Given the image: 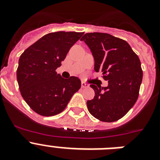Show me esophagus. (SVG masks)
I'll return each mask as SVG.
<instances>
[{"instance_id": "obj_1", "label": "esophagus", "mask_w": 160, "mask_h": 160, "mask_svg": "<svg viewBox=\"0 0 160 160\" xmlns=\"http://www.w3.org/2000/svg\"><path fill=\"white\" fill-rule=\"evenodd\" d=\"M81 87H82V88H87V87H89V85L88 84H87V83L86 82H82L81 83Z\"/></svg>"}]
</instances>
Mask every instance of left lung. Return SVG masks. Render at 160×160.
<instances>
[{"label":"left lung","mask_w":160,"mask_h":160,"mask_svg":"<svg viewBox=\"0 0 160 160\" xmlns=\"http://www.w3.org/2000/svg\"><path fill=\"white\" fill-rule=\"evenodd\" d=\"M81 41L92 53L94 70L102 72L108 81L106 87L90 85L95 95L87 102L89 112L102 122L117 121L132 108L138 97L142 79L139 58L126 41L108 33L89 32Z\"/></svg>","instance_id":"left-lung-1"}]
</instances>
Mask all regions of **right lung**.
Instances as JSON below:
<instances>
[{
  "mask_svg": "<svg viewBox=\"0 0 160 160\" xmlns=\"http://www.w3.org/2000/svg\"><path fill=\"white\" fill-rule=\"evenodd\" d=\"M83 32H55L45 35L23 52L18 62L17 79L22 98L32 111L42 116L63 111L81 81L65 79L56 69Z\"/></svg>",
  "mask_w": 160,
  "mask_h": 160,
  "instance_id": "1",
  "label": "right lung"
}]
</instances>
